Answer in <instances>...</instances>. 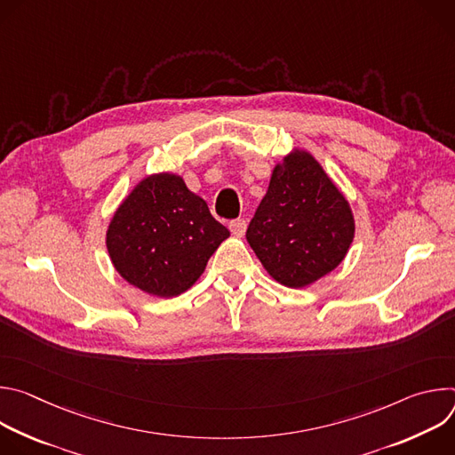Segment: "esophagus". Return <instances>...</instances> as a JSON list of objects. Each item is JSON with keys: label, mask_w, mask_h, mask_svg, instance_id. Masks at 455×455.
Masks as SVG:
<instances>
[{"label": "esophagus", "mask_w": 455, "mask_h": 455, "mask_svg": "<svg viewBox=\"0 0 455 455\" xmlns=\"http://www.w3.org/2000/svg\"><path fill=\"white\" fill-rule=\"evenodd\" d=\"M228 228H230V232L234 234V235H237V237H241V235H244V232H246V221L244 220H232L230 223H228Z\"/></svg>", "instance_id": "esophagus-1"}]
</instances>
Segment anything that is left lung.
Here are the masks:
<instances>
[{"mask_svg":"<svg viewBox=\"0 0 455 455\" xmlns=\"http://www.w3.org/2000/svg\"><path fill=\"white\" fill-rule=\"evenodd\" d=\"M355 235L342 192L306 151L274 169L246 241L267 272L288 288H302L335 270Z\"/></svg>","mask_w":455,"mask_h":455,"instance_id":"left-lung-1","label":"left lung"}]
</instances>
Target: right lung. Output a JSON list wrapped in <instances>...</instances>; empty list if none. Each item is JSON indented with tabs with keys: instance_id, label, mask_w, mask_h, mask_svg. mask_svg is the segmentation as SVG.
I'll list each match as a JSON object with an SVG mask.
<instances>
[{
	"instance_id": "right-lung-1",
	"label": "right lung",
	"mask_w": 455,
	"mask_h": 455,
	"mask_svg": "<svg viewBox=\"0 0 455 455\" xmlns=\"http://www.w3.org/2000/svg\"><path fill=\"white\" fill-rule=\"evenodd\" d=\"M230 235L205 200L174 174L142 180L115 212L106 244L116 272L158 297L188 290Z\"/></svg>"
}]
</instances>
